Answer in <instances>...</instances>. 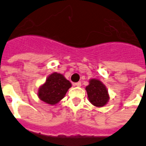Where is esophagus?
Wrapping results in <instances>:
<instances>
[{
  "label": "esophagus",
  "mask_w": 146,
  "mask_h": 146,
  "mask_svg": "<svg viewBox=\"0 0 146 146\" xmlns=\"http://www.w3.org/2000/svg\"><path fill=\"white\" fill-rule=\"evenodd\" d=\"M73 85L76 86V87H81V86H82V83H81L80 82H77V83H75Z\"/></svg>",
  "instance_id": "esophagus-1"
}]
</instances>
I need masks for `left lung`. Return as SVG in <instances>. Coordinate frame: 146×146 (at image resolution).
<instances>
[{
    "mask_svg": "<svg viewBox=\"0 0 146 146\" xmlns=\"http://www.w3.org/2000/svg\"><path fill=\"white\" fill-rule=\"evenodd\" d=\"M88 99L93 106L102 107L108 103L110 96L107 88L102 82L96 78L89 81V85L86 87Z\"/></svg>",
    "mask_w": 146,
    "mask_h": 146,
    "instance_id": "8db88e82",
    "label": "left lung"
}]
</instances>
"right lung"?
I'll use <instances>...</instances> for the list:
<instances>
[{
    "label": "right lung",
    "instance_id": "obj_1",
    "mask_svg": "<svg viewBox=\"0 0 146 146\" xmlns=\"http://www.w3.org/2000/svg\"><path fill=\"white\" fill-rule=\"evenodd\" d=\"M71 86V83L62 74L54 72L49 75L45 83L39 87L37 96L43 102L55 105L64 97Z\"/></svg>",
    "mask_w": 146,
    "mask_h": 146
}]
</instances>
